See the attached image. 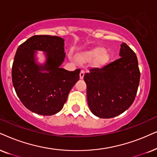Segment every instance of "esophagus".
I'll use <instances>...</instances> for the list:
<instances>
[{"label": "esophagus", "instance_id": "esophagus-1", "mask_svg": "<svg viewBox=\"0 0 157 157\" xmlns=\"http://www.w3.org/2000/svg\"><path fill=\"white\" fill-rule=\"evenodd\" d=\"M85 70H83V69H82V70L80 71V79H82L83 77H84V75H85Z\"/></svg>", "mask_w": 157, "mask_h": 157}]
</instances>
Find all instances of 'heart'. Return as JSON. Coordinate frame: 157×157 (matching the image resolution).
I'll return each instance as SVG.
<instances>
[{"label": "heart", "instance_id": "1", "mask_svg": "<svg viewBox=\"0 0 157 157\" xmlns=\"http://www.w3.org/2000/svg\"><path fill=\"white\" fill-rule=\"evenodd\" d=\"M105 50L101 48H97L93 49V50L87 51L82 54L78 56L79 61L81 62H88L97 60L99 59L100 61H104L106 59V56L104 55Z\"/></svg>", "mask_w": 157, "mask_h": 157}]
</instances>
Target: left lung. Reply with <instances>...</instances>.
I'll use <instances>...</instances> for the list:
<instances>
[{
  "label": "left lung",
  "mask_w": 157,
  "mask_h": 157,
  "mask_svg": "<svg viewBox=\"0 0 157 157\" xmlns=\"http://www.w3.org/2000/svg\"><path fill=\"white\" fill-rule=\"evenodd\" d=\"M120 58L93 67L85 73L87 99L91 112L100 118H112L128 109L136 98L140 72L136 53L121 45Z\"/></svg>",
  "instance_id": "1"
}]
</instances>
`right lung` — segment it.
I'll use <instances>...</instances> for the list:
<instances>
[{
    "label": "right lung",
    "instance_id": "1",
    "mask_svg": "<svg viewBox=\"0 0 157 157\" xmlns=\"http://www.w3.org/2000/svg\"><path fill=\"white\" fill-rule=\"evenodd\" d=\"M64 40L51 35H34L18 47L12 65V82L26 108L36 114L50 116L60 112L71 89L80 79V69L66 70ZM36 50L46 52L44 65L35 63Z\"/></svg>",
    "mask_w": 157,
    "mask_h": 157
}]
</instances>
